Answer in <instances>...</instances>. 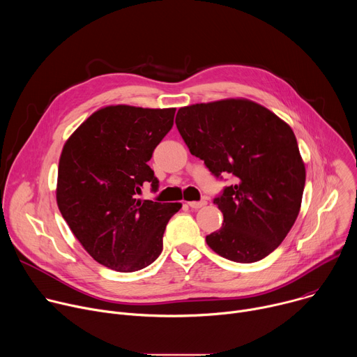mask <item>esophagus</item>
I'll return each mask as SVG.
<instances>
[{
  "mask_svg": "<svg viewBox=\"0 0 357 357\" xmlns=\"http://www.w3.org/2000/svg\"><path fill=\"white\" fill-rule=\"evenodd\" d=\"M206 200H199V202H188V205L192 208V209H200L203 206H206Z\"/></svg>",
  "mask_w": 357,
  "mask_h": 357,
  "instance_id": "esophagus-1",
  "label": "esophagus"
}]
</instances>
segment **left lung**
<instances>
[{
  "mask_svg": "<svg viewBox=\"0 0 357 357\" xmlns=\"http://www.w3.org/2000/svg\"><path fill=\"white\" fill-rule=\"evenodd\" d=\"M178 131L190 154L213 176L234 182L213 199L223 226L206 236L219 256L236 263L267 257L294 226L305 186V165L291 127L245 98L178 110Z\"/></svg>",
  "mask_w": 357,
  "mask_h": 357,
  "instance_id": "left-lung-1",
  "label": "left lung"
}]
</instances>
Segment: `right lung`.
<instances>
[{"label":"right lung","instance_id":"1","mask_svg":"<svg viewBox=\"0 0 357 357\" xmlns=\"http://www.w3.org/2000/svg\"><path fill=\"white\" fill-rule=\"evenodd\" d=\"M176 109L109 106L93 113L66 141L58 169L59 211L101 266L132 273L154 263L181 203L137 199L160 181L146 164L174 126Z\"/></svg>","mask_w":357,"mask_h":357}]
</instances>
